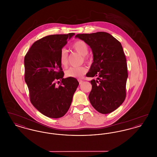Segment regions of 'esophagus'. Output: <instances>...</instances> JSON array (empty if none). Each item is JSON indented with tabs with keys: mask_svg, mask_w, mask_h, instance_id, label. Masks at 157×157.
Returning a JSON list of instances; mask_svg holds the SVG:
<instances>
[{
	"mask_svg": "<svg viewBox=\"0 0 157 157\" xmlns=\"http://www.w3.org/2000/svg\"><path fill=\"white\" fill-rule=\"evenodd\" d=\"M78 82L79 83V84H82L83 81L81 80V79H78Z\"/></svg>",
	"mask_w": 157,
	"mask_h": 157,
	"instance_id": "esophagus-1",
	"label": "esophagus"
}]
</instances>
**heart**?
<instances>
[{"instance_id":"1","label":"heart","mask_w":157,"mask_h":157,"mask_svg":"<svg viewBox=\"0 0 157 157\" xmlns=\"http://www.w3.org/2000/svg\"><path fill=\"white\" fill-rule=\"evenodd\" d=\"M72 49L75 52L78 53L83 56V59L88 62L89 58L86 56L89 52V47L86 42L81 40L75 42L72 45ZM60 63L62 66L66 67L68 64V54L65 49H62L59 53ZM87 72V69L85 67H69L65 71V75L67 77L80 78L85 75Z\"/></svg>"}]
</instances>
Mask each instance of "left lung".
I'll use <instances>...</instances> for the list:
<instances>
[{"mask_svg":"<svg viewBox=\"0 0 157 157\" xmlns=\"http://www.w3.org/2000/svg\"><path fill=\"white\" fill-rule=\"evenodd\" d=\"M75 37L86 42L93 53V63L86 74L97 78L90 81V104L101 113L113 112L126 97L127 59L121 44L104 32L78 34Z\"/></svg>","mask_w":157,"mask_h":157,"instance_id":"left-lung-1","label":"left lung"}]
</instances>
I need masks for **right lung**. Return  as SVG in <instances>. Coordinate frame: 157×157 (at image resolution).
I'll list each match as a JSON object with an SVG mask.
<instances>
[{
  "label": "right lung",
  "mask_w": 157,
  "mask_h": 157,
  "mask_svg": "<svg viewBox=\"0 0 157 157\" xmlns=\"http://www.w3.org/2000/svg\"><path fill=\"white\" fill-rule=\"evenodd\" d=\"M74 35L70 33L42 37L33 43L25 56V81L30 102L49 118H59L65 115L79 85L75 78H63L59 62L60 51L67 44V39ZM59 80L57 87L56 82Z\"/></svg>",
  "instance_id": "1"
}]
</instances>
